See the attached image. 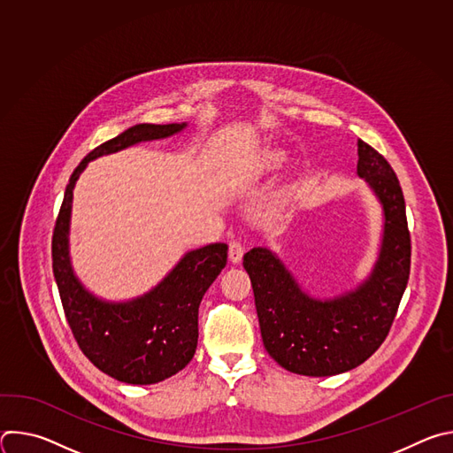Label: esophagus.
<instances>
[{
  "instance_id": "1",
  "label": "esophagus",
  "mask_w": 453,
  "mask_h": 453,
  "mask_svg": "<svg viewBox=\"0 0 453 453\" xmlns=\"http://www.w3.org/2000/svg\"><path fill=\"white\" fill-rule=\"evenodd\" d=\"M243 245L240 242H231L229 243V260L231 264H240L242 262V256H243Z\"/></svg>"
}]
</instances>
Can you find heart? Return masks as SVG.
<instances>
[{
  "label": "heart",
  "mask_w": 453,
  "mask_h": 453,
  "mask_svg": "<svg viewBox=\"0 0 453 453\" xmlns=\"http://www.w3.org/2000/svg\"><path fill=\"white\" fill-rule=\"evenodd\" d=\"M271 159H273V161H278V159H280V156H278V154H273V157H271Z\"/></svg>",
  "instance_id": "b5f03b06"
}]
</instances>
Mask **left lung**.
I'll return each mask as SVG.
<instances>
[{"label": "left lung", "mask_w": 453, "mask_h": 453, "mask_svg": "<svg viewBox=\"0 0 453 453\" xmlns=\"http://www.w3.org/2000/svg\"><path fill=\"white\" fill-rule=\"evenodd\" d=\"M357 173L383 213L376 262L357 288L317 299L304 292L278 254H243L267 353L287 371L334 376L364 364L385 341L411 274V234L400 180L372 147L358 140Z\"/></svg>", "instance_id": "obj_1"}]
</instances>
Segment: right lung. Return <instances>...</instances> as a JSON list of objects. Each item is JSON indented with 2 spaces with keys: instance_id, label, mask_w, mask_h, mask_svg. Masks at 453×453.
<instances>
[{
  "instance_id": "1",
  "label": "right lung",
  "mask_w": 453,
  "mask_h": 453,
  "mask_svg": "<svg viewBox=\"0 0 453 453\" xmlns=\"http://www.w3.org/2000/svg\"><path fill=\"white\" fill-rule=\"evenodd\" d=\"M182 128L186 123H140L91 150L70 177L51 240L53 276L79 348L102 372L133 385L163 381L196 355L199 304L227 264V245L219 242L188 250L147 294L105 301L82 285L72 265L73 189L89 161L142 142L170 138Z\"/></svg>"
}]
</instances>
